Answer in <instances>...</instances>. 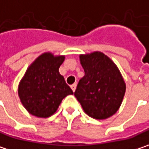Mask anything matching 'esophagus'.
Wrapping results in <instances>:
<instances>
[{"instance_id":"esophagus-1","label":"esophagus","mask_w":149,"mask_h":149,"mask_svg":"<svg viewBox=\"0 0 149 149\" xmlns=\"http://www.w3.org/2000/svg\"><path fill=\"white\" fill-rule=\"evenodd\" d=\"M76 86H77V84H76V83H74V84H73V85L71 86V89H72L73 91H74L75 89H76Z\"/></svg>"}]
</instances>
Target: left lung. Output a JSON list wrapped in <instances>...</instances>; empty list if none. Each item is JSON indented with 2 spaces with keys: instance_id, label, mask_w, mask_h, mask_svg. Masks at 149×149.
Listing matches in <instances>:
<instances>
[{
  "instance_id": "obj_1",
  "label": "left lung",
  "mask_w": 149,
  "mask_h": 149,
  "mask_svg": "<svg viewBox=\"0 0 149 149\" xmlns=\"http://www.w3.org/2000/svg\"><path fill=\"white\" fill-rule=\"evenodd\" d=\"M80 60L85 75L77 85L75 97L91 118H109L120 109L125 92V83L120 70L100 52L80 55Z\"/></svg>"
}]
</instances>
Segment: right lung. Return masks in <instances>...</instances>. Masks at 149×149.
<instances>
[{
    "instance_id": "1",
    "label": "right lung",
    "mask_w": 149,
    "mask_h": 149,
    "mask_svg": "<svg viewBox=\"0 0 149 149\" xmlns=\"http://www.w3.org/2000/svg\"><path fill=\"white\" fill-rule=\"evenodd\" d=\"M64 56L45 52L28 68L18 85V96L26 110L32 115L47 118L57 111L62 100L73 91L59 74Z\"/></svg>"
}]
</instances>
